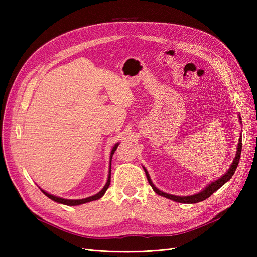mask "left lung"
I'll return each instance as SVG.
<instances>
[{"instance_id":"8db88e82","label":"left lung","mask_w":257,"mask_h":257,"mask_svg":"<svg viewBox=\"0 0 257 257\" xmlns=\"http://www.w3.org/2000/svg\"><path fill=\"white\" fill-rule=\"evenodd\" d=\"M241 120V119H240ZM241 122V121H240ZM241 150H242V138H239V143H238V148H237V153H236V158L234 160V162H232V164L230 166V168L228 169V172L225 174L223 177H221L220 179H217L216 181L210 183L207 188L201 191L200 193L198 194H195V195H191V196H176V195H170V194H167V193H164L160 191L159 189L155 188V186L153 185L151 179L149 177V175H148V172L145 169V173H146V176H147V179L148 181H149L150 185L152 186V189L154 190V192L159 194V195L161 196H164L166 198H169L172 200H175L177 201V203H183V204H195V203H199V201H203L205 199H207L208 197H210L212 195V194L219 190L222 185H224L225 183H226L229 179L232 177V175H234V173L236 172L237 169V166H238V163H239V160H240V155H241Z\"/></svg>"}]
</instances>
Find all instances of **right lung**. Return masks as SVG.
<instances>
[{"mask_svg": "<svg viewBox=\"0 0 257 257\" xmlns=\"http://www.w3.org/2000/svg\"><path fill=\"white\" fill-rule=\"evenodd\" d=\"M118 146H119V144H115V145H114V147L112 148L111 154H110V162H111L112 155H113L114 151L116 150V148H118ZM110 166H111V165H110ZM110 176H111V168H109V175H108V180H107V183L105 184V186L103 188V190L100 191V192H98L97 194H95V195L90 196V197H88V198H83V199H64V198H61V197L53 196V195H51V194H48L47 192H45V191H43V190H42V192L45 194L46 196L49 197L50 199H52V200H54V201H57V203H60V204L67 205V206H77V205H81V204L89 203V201L96 200V199H98V198L102 197V196L104 195V194H105V192L107 191L108 186H109V184H110Z\"/></svg>", "mask_w": 257, "mask_h": 257, "instance_id": "obj_1", "label": "right lung"}]
</instances>
